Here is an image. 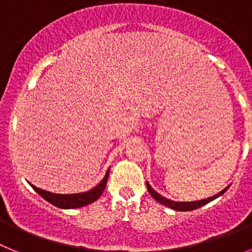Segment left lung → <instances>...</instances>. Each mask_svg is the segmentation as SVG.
Segmentation results:
<instances>
[{
    "label": "left lung",
    "mask_w": 252,
    "mask_h": 252,
    "mask_svg": "<svg viewBox=\"0 0 252 252\" xmlns=\"http://www.w3.org/2000/svg\"><path fill=\"white\" fill-rule=\"evenodd\" d=\"M146 186H148V190L149 193L151 194V197L155 199V201H158L159 203L164 204V206L169 207V208L171 209H175V211H182V212H184V211H193V209H197L199 208V207L204 206V204L209 203L211 201H213V199H216L217 197H220L221 194H223L224 192H226L227 189H228V187L227 188H224L223 190H221V192L218 193V194L213 195V197H209V198H206V199H201V201H194V202H174V201H170V199H168V198L162 197V195H160L159 193H157L155 190H154L153 188L150 187V184L146 183Z\"/></svg>",
    "instance_id": "1"
}]
</instances>
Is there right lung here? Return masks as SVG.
Listing matches in <instances>:
<instances>
[{
	"label": "right lung",
	"instance_id": "1",
	"mask_svg": "<svg viewBox=\"0 0 252 252\" xmlns=\"http://www.w3.org/2000/svg\"><path fill=\"white\" fill-rule=\"evenodd\" d=\"M108 174H110V169L107 170L106 175H104V178L102 179V182L98 186L94 187V188L91 189V190H88V192L78 193V194H57V193H50L46 192V190H43V189L36 188V187L32 186V184H30V186L32 187L35 192L39 193L45 201H48L49 203L51 204H54L55 207H59V208H79V207L87 206V204L97 201V199L101 197L104 188H106Z\"/></svg>",
	"mask_w": 252,
	"mask_h": 252
}]
</instances>
